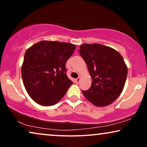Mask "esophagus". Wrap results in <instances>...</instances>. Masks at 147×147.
<instances>
[{
    "mask_svg": "<svg viewBox=\"0 0 147 147\" xmlns=\"http://www.w3.org/2000/svg\"><path fill=\"white\" fill-rule=\"evenodd\" d=\"M80 80H81V78H78L76 80V84H79L80 83Z\"/></svg>",
    "mask_w": 147,
    "mask_h": 147,
    "instance_id": "obj_1",
    "label": "esophagus"
}]
</instances>
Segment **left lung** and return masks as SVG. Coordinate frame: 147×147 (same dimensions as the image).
Segmentation results:
<instances>
[{
    "instance_id": "left-lung-1",
    "label": "left lung",
    "mask_w": 147,
    "mask_h": 147,
    "mask_svg": "<svg viewBox=\"0 0 147 147\" xmlns=\"http://www.w3.org/2000/svg\"><path fill=\"white\" fill-rule=\"evenodd\" d=\"M80 47L92 79L91 87L82 93L94 106L109 105L120 95L125 84L128 69L123 57L116 50L101 44L84 43Z\"/></svg>"
}]
</instances>
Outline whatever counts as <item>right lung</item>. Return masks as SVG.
I'll use <instances>...</instances> for the list:
<instances>
[{"instance_id": "right-lung-1", "label": "right lung", "mask_w": 147, "mask_h": 147, "mask_svg": "<svg viewBox=\"0 0 147 147\" xmlns=\"http://www.w3.org/2000/svg\"><path fill=\"white\" fill-rule=\"evenodd\" d=\"M76 49L72 43L41 41L27 49L21 67L26 91L43 106L57 104L73 84L66 75L65 63Z\"/></svg>"}]
</instances>
